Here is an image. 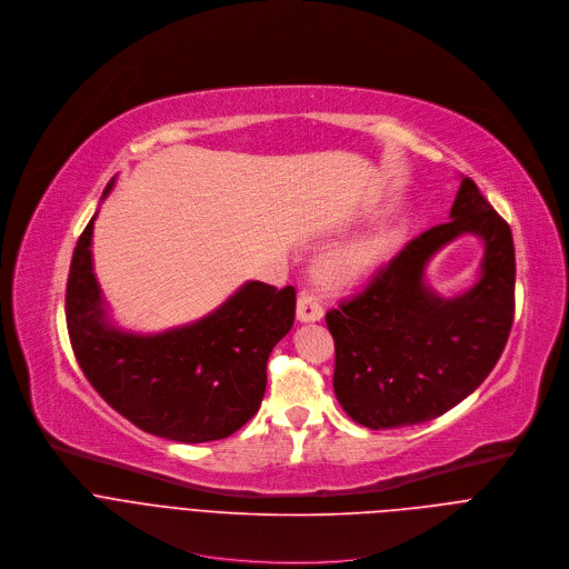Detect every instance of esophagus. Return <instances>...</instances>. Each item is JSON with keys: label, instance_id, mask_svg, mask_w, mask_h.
<instances>
[{"label": "esophagus", "instance_id": "34e87169", "mask_svg": "<svg viewBox=\"0 0 569 569\" xmlns=\"http://www.w3.org/2000/svg\"><path fill=\"white\" fill-rule=\"evenodd\" d=\"M296 313H298V320L300 322H316L322 318V305L318 300V296L309 293V291H302L298 296V307H296Z\"/></svg>", "mask_w": 569, "mask_h": 569}]
</instances>
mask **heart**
<instances>
[{
	"label": "heart",
	"mask_w": 569,
	"mask_h": 569,
	"mask_svg": "<svg viewBox=\"0 0 569 569\" xmlns=\"http://www.w3.org/2000/svg\"><path fill=\"white\" fill-rule=\"evenodd\" d=\"M392 249H395V236L390 231H377L361 240H355L352 244H346L327 253L318 262V271L325 280L336 284L355 282L366 273H370L379 262H383Z\"/></svg>",
	"instance_id": "heart-1"
}]
</instances>
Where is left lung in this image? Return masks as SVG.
I'll use <instances>...</instances> for the list:
<instances>
[{
	"label": "left lung",
	"mask_w": 569,
	"mask_h": 569,
	"mask_svg": "<svg viewBox=\"0 0 569 569\" xmlns=\"http://www.w3.org/2000/svg\"><path fill=\"white\" fill-rule=\"evenodd\" d=\"M469 232L486 242L481 280L462 297L441 299L422 280L425 264ZM513 289L509 223L465 177L446 223L410 240L361 293L327 311L338 403L372 430L423 423L458 406L507 346Z\"/></svg>",
	"instance_id": "obj_1"
}]
</instances>
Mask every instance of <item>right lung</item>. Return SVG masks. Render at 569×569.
Returning a JSON list of instances; mask_svg holds the SVG:
<instances>
[{
    "instance_id": "obj_1",
    "label": "right lung",
    "mask_w": 569,
    "mask_h": 569,
    "mask_svg": "<svg viewBox=\"0 0 569 569\" xmlns=\"http://www.w3.org/2000/svg\"><path fill=\"white\" fill-rule=\"evenodd\" d=\"M107 183L102 199L111 192ZM93 219L67 280L71 348L93 390L141 430L183 443L240 430L260 408L267 361L296 316V289L251 280L208 316L159 333L113 327L93 276Z\"/></svg>"
}]
</instances>
